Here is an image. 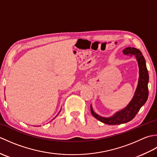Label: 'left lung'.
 Wrapping results in <instances>:
<instances>
[{
	"label": "left lung",
	"mask_w": 157,
	"mask_h": 157,
	"mask_svg": "<svg viewBox=\"0 0 157 157\" xmlns=\"http://www.w3.org/2000/svg\"><path fill=\"white\" fill-rule=\"evenodd\" d=\"M123 52L125 55H129L130 56L134 55L136 58L139 67L138 84L134 95L129 104L124 109L116 112L114 115L111 117H105L98 115L93 110L92 105H90L92 115L98 121L105 124L119 125L131 121L135 117L140 109L145 104L148 99L149 76L144 57L143 56L140 51L136 48L127 47L123 49Z\"/></svg>",
	"instance_id": "1"
}]
</instances>
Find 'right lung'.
I'll use <instances>...</instances> for the list:
<instances>
[{
	"instance_id": "1",
	"label": "right lung",
	"mask_w": 157,
	"mask_h": 157,
	"mask_svg": "<svg viewBox=\"0 0 157 157\" xmlns=\"http://www.w3.org/2000/svg\"><path fill=\"white\" fill-rule=\"evenodd\" d=\"M61 110H60V111H59V113H60V112H61ZM59 113H58V114H57V115H59ZM56 116H57V115H56ZM55 118H54V119H55Z\"/></svg>"
}]
</instances>
